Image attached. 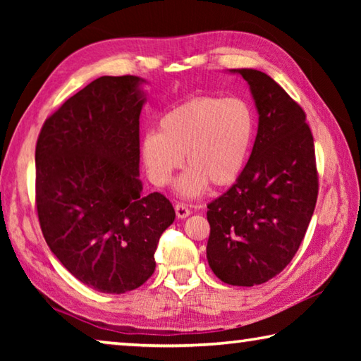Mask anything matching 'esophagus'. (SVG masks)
<instances>
[{
    "mask_svg": "<svg viewBox=\"0 0 361 361\" xmlns=\"http://www.w3.org/2000/svg\"><path fill=\"white\" fill-rule=\"evenodd\" d=\"M175 213L180 219H185V218L191 215V210H189L185 204H176L175 205Z\"/></svg>",
    "mask_w": 361,
    "mask_h": 361,
    "instance_id": "1",
    "label": "esophagus"
}]
</instances>
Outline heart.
Here are the masks:
<instances>
[{"mask_svg": "<svg viewBox=\"0 0 361 361\" xmlns=\"http://www.w3.org/2000/svg\"><path fill=\"white\" fill-rule=\"evenodd\" d=\"M256 132L253 109L242 99L195 97L159 119V132H148L140 156L149 181L167 186L173 173L189 167L175 191L185 199L200 197L212 183L224 188L245 169Z\"/></svg>", "mask_w": 361, "mask_h": 361, "instance_id": "obj_1", "label": "heart"}]
</instances>
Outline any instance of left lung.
Wrapping results in <instances>:
<instances>
[{
	"label": "left lung",
	"instance_id": "left-lung-1",
	"mask_svg": "<svg viewBox=\"0 0 361 361\" xmlns=\"http://www.w3.org/2000/svg\"><path fill=\"white\" fill-rule=\"evenodd\" d=\"M229 73L248 84L258 133L242 175L209 204L207 259L224 283L253 286L276 277L296 255L314 215L319 178L302 108L266 73Z\"/></svg>",
	"mask_w": 361,
	"mask_h": 361
}]
</instances>
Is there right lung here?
Here are the masks:
<instances>
[{
	"instance_id": "obj_1",
	"label": "right lung",
	"mask_w": 361,
	"mask_h": 361,
	"mask_svg": "<svg viewBox=\"0 0 361 361\" xmlns=\"http://www.w3.org/2000/svg\"><path fill=\"white\" fill-rule=\"evenodd\" d=\"M143 84L138 76L95 79L44 122L36 143L47 245L79 282L109 295L152 276L159 237L175 221L166 195H145L140 180Z\"/></svg>"
}]
</instances>
